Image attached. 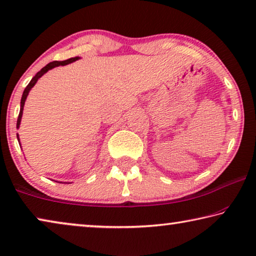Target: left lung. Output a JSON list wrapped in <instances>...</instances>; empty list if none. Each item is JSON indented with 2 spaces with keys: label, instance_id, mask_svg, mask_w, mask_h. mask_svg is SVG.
Masks as SVG:
<instances>
[{
  "label": "left lung",
  "instance_id": "obj_1",
  "mask_svg": "<svg viewBox=\"0 0 256 256\" xmlns=\"http://www.w3.org/2000/svg\"><path fill=\"white\" fill-rule=\"evenodd\" d=\"M228 102H229V100H228Z\"/></svg>",
  "mask_w": 256,
  "mask_h": 256
}]
</instances>
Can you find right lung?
I'll return each mask as SVG.
<instances>
[{"instance_id":"right-lung-1","label":"right lung","mask_w":256,"mask_h":256,"mask_svg":"<svg viewBox=\"0 0 256 256\" xmlns=\"http://www.w3.org/2000/svg\"><path fill=\"white\" fill-rule=\"evenodd\" d=\"M78 60H80L78 57H74V58H70V60H62V62H49L48 65H46L44 68H43L41 70H38V72L35 74V76L30 80V82L28 84V86L25 88V90H24L22 92V100H20V111H19V116H18V120H17V129H19V127H20V122H22V111H24V105H25V102H26V98L27 96H28V94L30 92V89H32L35 84H36L38 78H40L41 76H44V74L48 72V70H52L54 68H57V66H65L68 64H70V62H76ZM17 138H18V142H19V145H20V140H19V135L17 134ZM57 182V180H56ZM60 183H66V184H70V182H60Z\"/></svg>"}]
</instances>
